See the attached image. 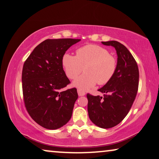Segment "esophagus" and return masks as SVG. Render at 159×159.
<instances>
[{
  "mask_svg": "<svg viewBox=\"0 0 159 159\" xmlns=\"http://www.w3.org/2000/svg\"><path fill=\"white\" fill-rule=\"evenodd\" d=\"M77 93L79 96H84L85 95V93L83 91H82L81 89H77Z\"/></svg>",
  "mask_w": 159,
  "mask_h": 159,
  "instance_id": "esophagus-1",
  "label": "esophagus"
}]
</instances>
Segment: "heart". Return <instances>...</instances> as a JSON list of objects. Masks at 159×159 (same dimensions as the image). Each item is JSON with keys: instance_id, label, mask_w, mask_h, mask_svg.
<instances>
[{"instance_id": "obj_1", "label": "heart", "mask_w": 159, "mask_h": 159, "mask_svg": "<svg viewBox=\"0 0 159 159\" xmlns=\"http://www.w3.org/2000/svg\"><path fill=\"white\" fill-rule=\"evenodd\" d=\"M62 65L66 75L71 80L84 74L74 82V86L82 90L93 87L96 83L104 85L109 82L118 67V61L105 47L96 44L85 45L77 49L76 56L64 54Z\"/></svg>"}]
</instances>
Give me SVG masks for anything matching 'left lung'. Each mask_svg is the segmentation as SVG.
<instances>
[{"instance_id": "left-lung-1", "label": "left lung", "mask_w": 159, "mask_h": 159, "mask_svg": "<svg viewBox=\"0 0 159 159\" xmlns=\"http://www.w3.org/2000/svg\"><path fill=\"white\" fill-rule=\"evenodd\" d=\"M102 43L116 49L118 67L112 80L98 89L103 97L87 94V110L95 125L110 128L120 123L130 111L139 89V71L133 55L123 44L116 41Z\"/></svg>"}]
</instances>
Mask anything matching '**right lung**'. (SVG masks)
Listing matches in <instances>:
<instances>
[{
    "label": "right lung",
    "instance_id": "right-lung-1",
    "mask_svg": "<svg viewBox=\"0 0 159 159\" xmlns=\"http://www.w3.org/2000/svg\"><path fill=\"white\" fill-rule=\"evenodd\" d=\"M80 39H47L39 43L25 61L22 88L25 107L36 123L49 130L62 127L70 120L77 89H61L70 83L63 70L62 57Z\"/></svg>",
    "mask_w": 159,
    "mask_h": 159
}]
</instances>
